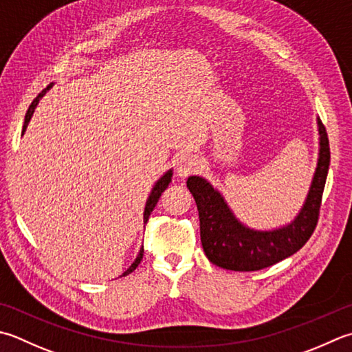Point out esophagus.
<instances>
[{"label": "esophagus", "instance_id": "34e87169", "mask_svg": "<svg viewBox=\"0 0 352 352\" xmlns=\"http://www.w3.org/2000/svg\"><path fill=\"white\" fill-rule=\"evenodd\" d=\"M201 168V160L195 154H183L177 162V175L188 177Z\"/></svg>", "mask_w": 352, "mask_h": 352}]
</instances>
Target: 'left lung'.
Segmentation results:
<instances>
[{"mask_svg":"<svg viewBox=\"0 0 352 352\" xmlns=\"http://www.w3.org/2000/svg\"><path fill=\"white\" fill-rule=\"evenodd\" d=\"M319 158L300 212L290 224L274 230H254L233 215L224 197L203 177L188 178L199 215V236L212 264L233 272H256L292 256L305 245L318 226L322 194L329 169V142L320 119Z\"/></svg>","mask_w":352,"mask_h":352,"instance_id":"obj_1","label":"left lung"}]
</instances>
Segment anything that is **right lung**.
Listing matches in <instances>:
<instances>
[{
	"mask_svg": "<svg viewBox=\"0 0 352 352\" xmlns=\"http://www.w3.org/2000/svg\"><path fill=\"white\" fill-rule=\"evenodd\" d=\"M52 85H48L45 89H43V91H41L38 96H36V99H34L33 102H32V105L29 107V109H27V114H25V119H24V126H23V134L25 133V129H27V125H29V122H30V119H32V116H33V113H34V108H36V105H38V102H39V99L43 98V96L45 94V91L48 88H50ZM170 180H172V169H169L166 174H163V177L160 178V180H158L155 184H154V188H153V190H151V195H149V198H148V201H146V206H144V212H143V223L146 224L148 223V219H149V215H151V212L154 210V208H155V204L158 203V198L162 197V194L164 192V189L168 188L169 186V183H170ZM143 259V247L140 249V252H139V254H137V258H135V261L133 264H131V267L128 268V270L122 274V276H126V274H129V273H133L135 268H137V265L140 264V261Z\"/></svg>",
	"mask_w": 352,
	"mask_h": 352,
	"instance_id": "add662e5",
	"label": "right lung"
}]
</instances>
